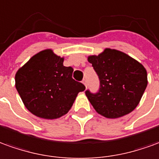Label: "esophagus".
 <instances>
[{
    "label": "esophagus",
    "mask_w": 159,
    "mask_h": 159,
    "mask_svg": "<svg viewBox=\"0 0 159 159\" xmlns=\"http://www.w3.org/2000/svg\"><path fill=\"white\" fill-rule=\"evenodd\" d=\"M82 83L85 85V87L87 86V80H86V79H84V80H82Z\"/></svg>",
    "instance_id": "esophagus-1"
}]
</instances>
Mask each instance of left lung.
Wrapping results in <instances>:
<instances>
[{
	"label": "left lung",
	"mask_w": 159,
	"mask_h": 159,
	"mask_svg": "<svg viewBox=\"0 0 159 159\" xmlns=\"http://www.w3.org/2000/svg\"><path fill=\"white\" fill-rule=\"evenodd\" d=\"M88 61L98 74L99 91L85 95L98 113L115 119L131 113L139 104L147 86V73L142 64L126 53L106 49Z\"/></svg>",
	"instance_id": "8db88e82"
}]
</instances>
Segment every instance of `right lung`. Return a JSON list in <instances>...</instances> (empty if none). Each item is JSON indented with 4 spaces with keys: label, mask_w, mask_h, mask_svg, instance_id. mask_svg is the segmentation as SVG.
<instances>
[{
    "label": "right lung",
    "mask_w": 159,
    "mask_h": 159,
    "mask_svg": "<svg viewBox=\"0 0 159 159\" xmlns=\"http://www.w3.org/2000/svg\"><path fill=\"white\" fill-rule=\"evenodd\" d=\"M64 57L43 49L31 57L15 74V87L24 105L43 119H57L70 110L85 85L72 78L74 69L63 66Z\"/></svg>",
    "instance_id": "add662e5"
}]
</instances>
